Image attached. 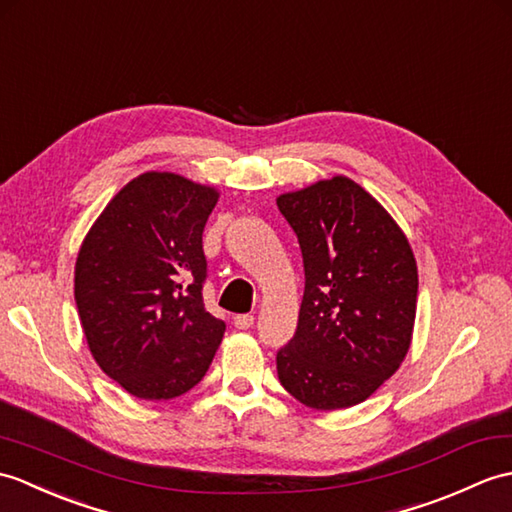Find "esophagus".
Masks as SVG:
<instances>
[{"instance_id": "34e87169", "label": "esophagus", "mask_w": 512, "mask_h": 512, "mask_svg": "<svg viewBox=\"0 0 512 512\" xmlns=\"http://www.w3.org/2000/svg\"><path fill=\"white\" fill-rule=\"evenodd\" d=\"M233 325H235L237 329H251V327L255 325V316H253V314H240V316H235V318H233Z\"/></svg>"}]
</instances>
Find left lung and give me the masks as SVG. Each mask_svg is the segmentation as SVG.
I'll return each mask as SVG.
<instances>
[{"instance_id": "1", "label": "left lung", "mask_w": 512, "mask_h": 512, "mask_svg": "<svg viewBox=\"0 0 512 512\" xmlns=\"http://www.w3.org/2000/svg\"><path fill=\"white\" fill-rule=\"evenodd\" d=\"M277 207L305 268L299 327L277 353L279 382L307 408L358 406L410 351L419 292L412 246L349 176L285 192Z\"/></svg>"}]
</instances>
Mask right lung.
<instances>
[{
	"label": "right lung",
	"mask_w": 512,
	"mask_h": 512,
	"mask_svg": "<svg viewBox=\"0 0 512 512\" xmlns=\"http://www.w3.org/2000/svg\"><path fill=\"white\" fill-rule=\"evenodd\" d=\"M220 192L174 172L128 181L91 224L74 270L87 347L146 401L185 395L218 351L224 323L202 303V231Z\"/></svg>",
	"instance_id": "1"
}]
</instances>
